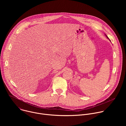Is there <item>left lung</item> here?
<instances>
[{
    "label": "left lung",
    "mask_w": 126,
    "mask_h": 126,
    "mask_svg": "<svg viewBox=\"0 0 126 126\" xmlns=\"http://www.w3.org/2000/svg\"><path fill=\"white\" fill-rule=\"evenodd\" d=\"M106 36H107V38H108V36H107V35H106ZM108 39H109V38H108Z\"/></svg>",
    "instance_id": "left-lung-1"
}]
</instances>
